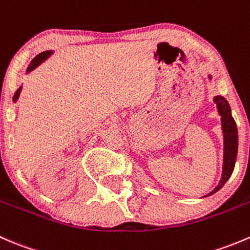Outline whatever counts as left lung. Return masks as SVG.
<instances>
[{"label":"left lung","instance_id":"obj_1","mask_svg":"<svg viewBox=\"0 0 250 250\" xmlns=\"http://www.w3.org/2000/svg\"><path fill=\"white\" fill-rule=\"evenodd\" d=\"M208 78L209 80H211V75H208ZM212 101L216 104L217 113L221 117V128L224 135V163H222V174L219 185L206 197L211 196L222 188L227 180L231 177L236 164L237 152H238V131H237L236 122L231 114V107L229 102L222 96H215Z\"/></svg>","mask_w":250,"mask_h":250}]
</instances>
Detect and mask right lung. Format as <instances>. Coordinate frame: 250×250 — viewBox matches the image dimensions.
Instances as JSON below:
<instances>
[{"mask_svg": "<svg viewBox=\"0 0 250 250\" xmlns=\"http://www.w3.org/2000/svg\"><path fill=\"white\" fill-rule=\"evenodd\" d=\"M52 53H53V51H44V52H41L40 54H38V56H36L35 58H34L33 61H31V63L29 64L28 69H26V74L30 73V71L34 70V69H35V68H38V66L40 65L41 63H43V62L46 61V59L48 58V57L51 56ZM21 86L18 88V90L16 91V93H14L13 102H17V101H18L19 95H21Z\"/></svg>", "mask_w": 250, "mask_h": 250, "instance_id": "1", "label": "right lung"}]
</instances>
